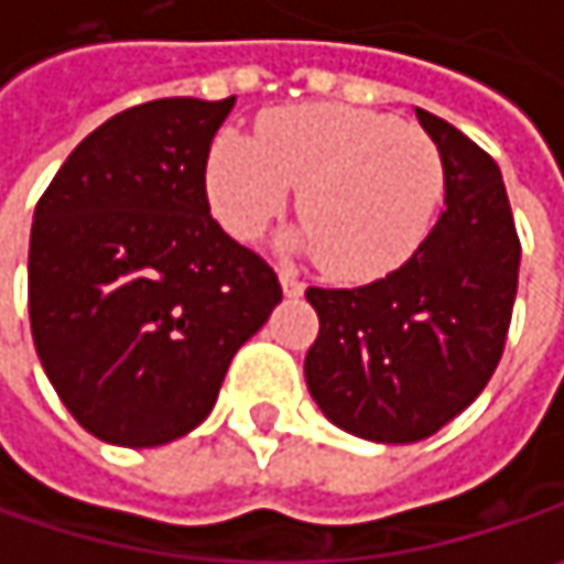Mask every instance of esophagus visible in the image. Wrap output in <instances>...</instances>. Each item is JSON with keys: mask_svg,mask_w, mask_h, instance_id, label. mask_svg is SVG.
I'll use <instances>...</instances> for the list:
<instances>
[{"mask_svg": "<svg viewBox=\"0 0 564 564\" xmlns=\"http://www.w3.org/2000/svg\"><path fill=\"white\" fill-rule=\"evenodd\" d=\"M281 286H283V293H286V296H300V293L306 290V283L300 281V278H296L293 271H281Z\"/></svg>", "mask_w": 564, "mask_h": 564, "instance_id": "34e87169", "label": "esophagus"}]
</instances>
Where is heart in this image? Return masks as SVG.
I'll return each instance as SVG.
<instances>
[{"instance_id": "1", "label": "heart", "mask_w": 564, "mask_h": 564, "mask_svg": "<svg viewBox=\"0 0 564 564\" xmlns=\"http://www.w3.org/2000/svg\"><path fill=\"white\" fill-rule=\"evenodd\" d=\"M290 186L303 219L290 248L319 254L338 281L365 283L397 271L430 235L445 161L426 131L335 102L274 109L254 141L235 129L213 138L206 193L231 238H261L286 209Z\"/></svg>"}]
</instances>
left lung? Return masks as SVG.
<instances>
[{
  "label": "left lung",
  "instance_id": "left-lung-1",
  "mask_svg": "<svg viewBox=\"0 0 564 564\" xmlns=\"http://www.w3.org/2000/svg\"><path fill=\"white\" fill-rule=\"evenodd\" d=\"M445 161V209L387 278L310 286L319 335L306 387L338 430L406 445L438 433L490 381L510 329L520 238L500 167L471 138L416 109Z\"/></svg>",
  "mask_w": 564,
  "mask_h": 564
}]
</instances>
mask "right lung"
Returning a JSON list of instances; mask_svg holds the SVG:
<instances>
[{
  "instance_id": "obj_1",
  "label": "right lung",
  "mask_w": 564,
  "mask_h": 564,
  "mask_svg": "<svg viewBox=\"0 0 564 564\" xmlns=\"http://www.w3.org/2000/svg\"><path fill=\"white\" fill-rule=\"evenodd\" d=\"M231 106L154 99L112 116L34 209V348L102 442L154 448L196 430L235 351L281 303L278 274L209 216L206 158Z\"/></svg>"
}]
</instances>
